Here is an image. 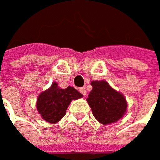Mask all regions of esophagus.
Here are the masks:
<instances>
[{
	"label": "esophagus",
	"instance_id": "34e87169",
	"mask_svg": "<svg viewBox=\"0 0 160 160\" xmlns=\"http://www.w3.org/2000/svg\"><path fill=\"white\" fill-rule=\"evenodd\" d=\"M80 92L81 93V94L83 95V96H86V95H87V91H86V89H85V88H80Z\"/></svg>",
	"mask_w": 160,
	"mask_h": 160
}]
</instances>
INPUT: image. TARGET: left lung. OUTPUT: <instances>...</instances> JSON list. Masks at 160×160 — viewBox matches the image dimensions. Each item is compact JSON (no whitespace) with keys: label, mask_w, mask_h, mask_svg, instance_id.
<instances>
[{"label":"left lung","mask_w":160,"mask_h":160,"mask_svg":"<svg viewBox=\"0 0 160 160\" xmlns=\"http://www.w3.org/2000/svg\"><path fill=\"white\" fill-rule=\"evenodd\" d=\"M91 85L92 90L87 102L96 120L108 125L123 118L127 111V102L123 93L112 88L106 80H93Z\"/></svg>","instance_id":"obj_1"}]
</instances>
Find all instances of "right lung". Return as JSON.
Instances as JSON below:
<instances>
[{"instance_id": "1", "label": "right lung", "mask_w": 160, "mask_h": 160, "mask_svg": "<svg viewBox=\"0 0 160 160\" xmlns=\"http://www.w3.org/2000/svg\"><path fill=\"white\" fill-rule=\"evenodd\" d=\"M82 97L83 95L73 87L61 89L54 81L48 90L38 95L37 109L43 120L56 123L63 118L70 102Z\"/></svg>"}]
</instances>
